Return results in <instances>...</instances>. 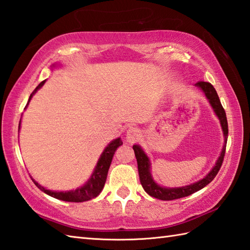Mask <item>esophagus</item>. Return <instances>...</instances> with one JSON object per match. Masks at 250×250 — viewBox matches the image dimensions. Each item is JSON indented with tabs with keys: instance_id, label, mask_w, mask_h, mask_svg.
Returning a JSON list of instances; mask_svg holds the SVG:
<instances>
[{
	"instance_id": "34e87169",
	"label": "esophagus",
	"mask_w": 250,
	"mask_h": 250,
	"mask_svg": "<svg viewBox=\"0 0 250 250\" xmlns=\"http://www.w3.org/2000/svg\"><path fill=\"white\" fill-rule=\"evenodd\" d=\"M141 135V132L137 129L136 126H130L129 129L126 130V141L129 143H134L136 139Z\"/></svg>"
}]
</instances>
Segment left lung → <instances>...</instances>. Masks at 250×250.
Instances as JSON below:
<instances>
[{"instance_id": "8db88e82", "label": "left lung", "mask_w": 250, "mask_h": 250, "mask_svg": "<svg viewBox=\"0 0 250 250\" xmlns=\"http://www.w3.org/2000/svg\"><path fill=\"white\" fill-rule=\"evenodd\" d=\"M195 86L198 87V88L201 89L202 92H204L206 98L208 99V103L211 104L214 113H215L217 118L219 119L220 125H222V129H223V134L225 137L223 150L222 152H220V155L218 156L215 165H214V167L210 171H208V173L204 179H201L199 181H197L193 184L185 185V187H182V188H165V187H161V185H159L154 181L151 175V170H150V168H151V163H150L149 158L139 145H134V146H133V150H134V153L137 160L139 180H141L142 187L148 195L154 197V198H158L161 200H173V199L182 198V197L189 196L193 193H195V191H198L199 189L207 187V185L216 177L219 168L222 167L224 156L226 153V144H227V139H228V123H227V117H226L225 109L222 105V103H220V100L215 88H214L211 83L202 82L201 81V82H197Z\"/></svg>"}]
</instances>
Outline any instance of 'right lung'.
<instances>
[{
  "label": "right lung",
  "mask_w": 250,
  "mask_h": 250,
  "mask_svg": "<svg viewBox=\"0 0 250 250\" xmlns=\"http://www.w3.org/2000/svg\"><path fill=\"white\" fill-rule=\"evenodd\" d=\"M55 66L56 65H53V67H55ZM44 83H45V80L42 81V82L40 83L36 87V88H35V90L31 94L30 98H28V101H27L25 108L27 107L28 103H30L33 96L36 94V91L38 89L42 88ZM20 125H21V119L19 123V130H20ZM121 145H123V141H121L120 137L114 139V141H112L107 145L106 148L104 149V151L102 152L101 156L99 158L98 163L95 167V170H94V172H92L91 177L88 179V181H87L83 185V187H81L77 189L67 190V191L50 190V189H46L45 188L42 187V185L35 181L34 179H32V180L34 181L35 185H36V187L40 190H42L43 193H45L46 195L54 197V198H56V199H60L62 201H68V202H83V201L90 200L92 198H95V197H97L102 191V189L104 188V184H105V181H106L107 172L109 169V166H111L115 151L117 150V148L119 146H121Z\"/></svg>",
  "instance_id": "right-lung-1"
}]
</instances>
